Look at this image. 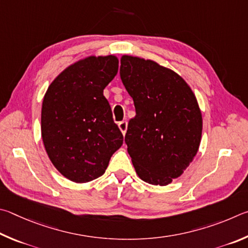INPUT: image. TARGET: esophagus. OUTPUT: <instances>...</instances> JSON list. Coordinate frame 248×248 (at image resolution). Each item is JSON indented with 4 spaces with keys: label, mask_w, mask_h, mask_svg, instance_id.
I'll return each instance as SVG.
<instances>
[{
    "label": "esophagus",
    "mask_w": 248,
    "mask_h": 248,
    "mask_svg": "<svg viewBox=\"0 0 248 248\" xmlns=\"http://www.w3.org/2000/svg\"><path fill=\"white\" fill-rule=\"evenodd\" d=\"M119 128L121 129V132L123 133V135H125V133H126L127 131V122L126 121H122V122H119Z\"/></svg>",
    "instance_id": "obj_1"
}]
</instances>
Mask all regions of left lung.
<instances>
[{
    "label": "left lung",
    "instance_id": "8db88e82",
    "mask_svg": "<svg viewBox=\"0 0 248 248\" xmlns=\"http://www.w3.org/2000/svg\"><path fill=\"white\" fill-rule=\"evenodd\" d=\"M120 75L134 100L125 142L136 173L153 185H168L184 172L201 144L202 117L186 81L150 60L123 55Z\"/></svg>",
    "mask_w": 248,
    "mask_h": 248
}]
</instances>
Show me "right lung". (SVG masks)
<instances>
[{
	"instance_id": "obj_1",
	"label": "right lung",
	"mask_w": 248,
	"mask_h": 248,
	"mask_svg": "<svg viewBox=\"0 0 248 248\" xmlns=\"http://www.w3.org/2000/svg\"><path fill=\"white\" fill-rule=\"evenodd\" d=\"M114 55L89 56L52 81L41 110V135L61 174L76 183L101 176L123 144L103 89L116 75Z\"/></svg>"
}]
</instances>
